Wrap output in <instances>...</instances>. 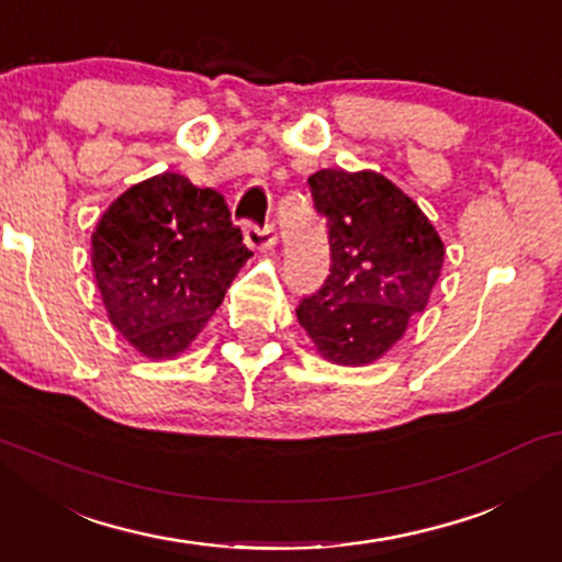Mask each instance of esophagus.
I'll list each match as a JSON object with an SVG mask.
<instances>
[{
  "mask_svg": "<svg viewBox=\"0 0 562 562\" xmlns=\"http://www.w3.org/2000/svg\"><path fill=\"white\" fill-rule=\"evenodd\" d=\"M243 235H245V243H248L250 248H256V250L273 248L276 240H279V237H276V227L273 225L260 227V225H256V222H245Z\"/></svg>",
  "mask_w": 562,
  "mask_h": 562,
  "instance_id": "obj_1",
  "label": "esophagus"
}]
</instances>
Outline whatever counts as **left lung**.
I'll return each instance as SVG.
<instances>
[{
    "label": "left lung",
    "instance_id": "1",
    "mask_svg": "<svg viewBox=\"0 0 562 562\" xmlns=\"http://www.w3.org/2000/svg\"><path fill=\"white\" fill-rule=\"evenodd\" d=\"M327 222L329 276L296 306L299 325L327 360H379L440 279L445 248L425 212L375 171L325 168L310 176Z\"/></svg>",
    "mask_w": 562,
    "mask_h": 562
}]
</instances>
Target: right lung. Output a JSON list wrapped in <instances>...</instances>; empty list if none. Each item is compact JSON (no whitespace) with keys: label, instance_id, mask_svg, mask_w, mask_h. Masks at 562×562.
Returning <instances> with one entry per match:
<instances>
[{"label":"right lung","instance_id":"right-lung-1","mask_svg":"<svg viewBox=\"0 0 562 562\" xmlns=\"http://www.w3.org/2000/svg\"><path fill=\"white\" fill-rule=\"evenodd\" d=\"M250 256L225 196L168 171L127 189L91 235L112 325L148 358L187 350Z\"/></svg>","mask_w":562,"mask_h":562}]
</instances>
